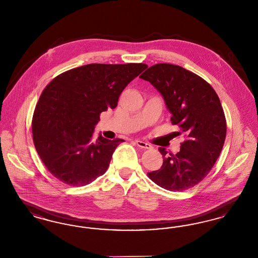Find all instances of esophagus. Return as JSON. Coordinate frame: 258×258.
Instances as JSON below:
<instances>
[{"instance_id": "34e87169", "label": "esophagus", "mask_w": 258, "mask_h": 258, "mask_svg": "<svg viewBox=\"0 0 258 258\" xmlns=\"http://www.w3.org/2000/svg\"><path fill=\"white\" fill-rule=\"evenodd\" d=\"M135 143L138 147L143 148V149H152V145L146 143L144 141H141V140H135Z\"/></svg>"}]
</instances>
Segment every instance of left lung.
Wrapping results in <instances>:
<instances>
[{"instance_id": "8db88e82", "label": "left lung", "mask_w": 258, "mask_h": 258, "mask_svg": "<svg viewBox=\"0 0 258 258\" xmlns=\"http://www.w3.org/2000/svg\"><path fill=\"white\" fill-rule=\"evenodd\" d=\"M159 92L186 139L176 155L159 148L163 163L148 173L162 188L181 191L201 182L220 157L226 135V121L220 98L203 78L171 63H157L140 75ZM181 134V133H179Z\"/></svg>"}]
</instances>
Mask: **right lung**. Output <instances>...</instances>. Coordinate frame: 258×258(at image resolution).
I'll return each instance as SVG.
<instances>
[{
	"label": "right lung",
	"instance_id": "obj_1",
	"mask_svg": "<svg viewBox=\"0 0 258 258\" xmlns=\"http://www.w3.org/2000/svg\"><path fill=\"white\" fill-rule=\"evenodd\" d=\"M145 63H90L55 77L37 101L32 132L39 158L63 184L86 185L103 175L123 139L101 135L95 125L101 112L114 109L127 84Z\"/></svg>",
	"mask_w": 258,
	"mask_h": 258
}]
</instances>
